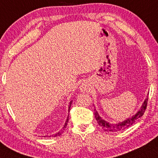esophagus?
I'll list each match as a JSON object with an SVG mask.
<instances>
[{
	"instance_id": "34e87169",
	"label": "esophagus",
	"mask_w": 158,
	"mask_h": 158,
	"mask_svg": "<svg viewBox=\"0 0 158 158\" xmlns=\"http://www.w3.org/2000/svg\"><path fill=\"white\" fill-rule=\"evenodd\" d=\"M80 89H81L82 92H85V91L87 90V86H86V84H82V85L80 86Z\"/></svg>"
}]
</instances>
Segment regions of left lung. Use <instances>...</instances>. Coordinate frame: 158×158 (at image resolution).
Wrapping results in <instances>:
<instances>
[{"instance_id": "1", "label": "left lung", "mask_w": 158, "mask_h": 158, "mask_svg": "<svg viewBox=\"0 0 158 158\" xmlns=\"http://www.w3.org/2000/svg\"><path fill=\"white\" fill-rule=\"evenodd\" d=\"M148 97H147L145 100L144 101L143 105H142L140 110L137 112L135 115H133L130 118L127 119L126 120H124L122 123H119L117 124H110L106 122L105 120L102 119V117L99 116V114L97 113V110H94V115L95 118H96L97 123H98L99 125L101 126L102 129L106 132H118V131H122L127 129L129 127L132 126L133 124H135L137 119L140 118L143 116L144 113L145 112L147 104H148Z\"/></svg>"}]
</instances>
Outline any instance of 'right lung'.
<instances>
[{
	"instance_id": "1",
	"label": "right lung",
	"mask_w": 158,
	"mask_h": 158,
	"mask_svg": "<svg viewBox=\"0 0 158 158\" xmlns=\"http://www.w3.org/2000/svg\"><path fill=\"white\" fill-rule=\"evenodd\" d=\"M71 104H72V102H70V104H69V110H70V107H71ZM68 120H69V117H67V119H66V123H65V124H64V127L62 128V130H60L59 132H57L56 134H55V135H52V137H57V136H60V135H61L62 133L64 132V129L66 128V125H67V123H68ZM44 137H46V136H44ZM51 137V136H50Z\"/></svg>"
}]
</instances>
